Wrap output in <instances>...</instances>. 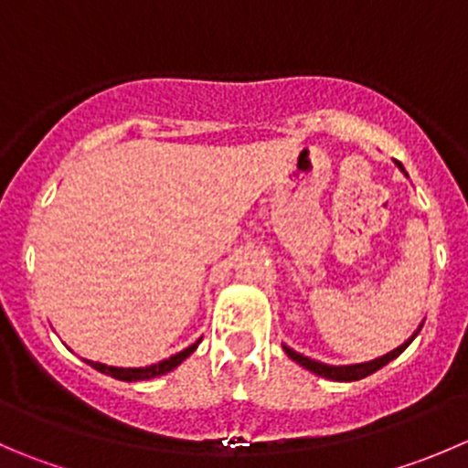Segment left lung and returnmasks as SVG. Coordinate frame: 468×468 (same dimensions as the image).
Here are the masks:
<instances>
[{"mask_svg": "<svg viewBox=\"0 0 468 468\" xmlns=\"http://www.w3.org/2000/svg\"><path fill=\"white\" fill-rule=\"evenodd\" d=\"M396 165H398V169H400L402 174L407 176L405 166H402L400 162H396ZM420 326H423V322H420L419 329H416L414 334H411L410 338L405 340V343L398 345L396 349H391V352H387V355L378 356V359H373V361H364V364H352V366H331V364H322V361L311 359V356L299 355V352H294V349L288 347V345H283V352L290 356V359L294 361V364L303 366V368L311 370L313 375H320V378L331 379V382H356V379H364V378H368V375L378 373V370L384 368V366H387L388 361L398 359V356H400L402 352H405V349L410 347L411 340H414L416 335H419Z\"/></svg>", "mask_w": 468, "mask_h": 468, "instance_id": "left-lung-1", "label": "left lung"}]
</instances>
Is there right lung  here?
Returning <instances> with one entry per match:
<instances>
[{"instance_id": "add662e5", "label": "right lung", "mask_w": 468, "mask_h": 468, "mask_svg": "<svg viewBox=\"0 0 468 468\" xmlns=\"http://www.w3.org/2000/svg\"><path fill=\"white\" fill-rule=\"evenodd\" d=\"M201 340L203 338H198L197 343H192L189 347H185L183 352H178V355L160 361V364L144 366V368H119V366H107V364H100V361H89V359H84V361L90 366V368L98 370V373L109 375V378H113V379H121V382H146V379L162 378V375H166V373H171L174 368H178V366L183 364L187 356L194 355V349L198 347V343H201Z\"/></svg>"}]
</instances>
